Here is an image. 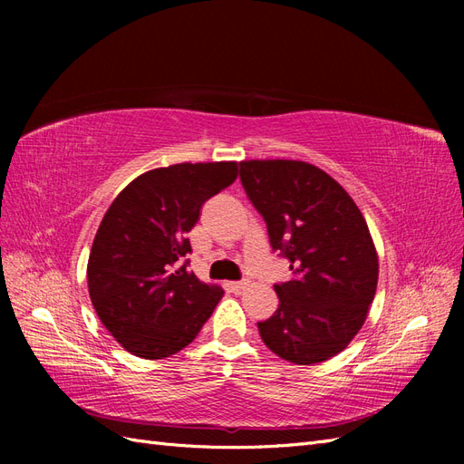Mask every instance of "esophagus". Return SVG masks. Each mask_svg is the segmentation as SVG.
Returning <instances> with one entry per match:
<instances>
[{
  "mask_svg": "<svg viewBox=\"0 0 464 464\" xmlns=\"http://www.w3.org/2000/svg\"><path fill=\"white\" fill-rule=\"evenodd\" d=\"M227 286H228V290L234 292V294H242V292L246 290L247 283H244V280H242V283H228Z\"/></svg>",
  "mask_w": 464,
  "mask_h": 464,
  "instance_id": "34e87169",
  "label": "esophagus"
}]
</instances>
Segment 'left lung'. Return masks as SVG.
Returning <instances> with one entry per match:
<instances>
[{
  "mask_svg": "<svg viewBox=\"0 0 464 464\" xmlns=\"http://www.w3.org/2000/svg\"><path fill=\"white\" fill-rule=\"evenodd\" d=\"M242 186L290 261L275 285L278 310L257 329L266 348L298 366L325 362L350 344L375 296L379 259L362 210L346 189L304 160H242Z\"/></svg>",
  "mask_w": 464,
  "mask_h": 464,
  "instance_id": "1",
  "label": "left lung"
}]
</instances>
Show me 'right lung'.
<instances>
[{"mask_svg":"<svg viewBox=\"0 0 464 464\" xmlns=\"http://www.w3.org/2000/svg\"><path fill=\"white\" fill-rule=\"evenodd\" d=\"M237 162H181L137 176L111 201L91 247L87 280L98 319L128 350L168 358L186 348L224 290L181 263L203 203L234 184Z\"/></svg>","mask_w":464,"mask_h":464,"instance_id":"add662e5","label":"right lung"}]
</instances>
